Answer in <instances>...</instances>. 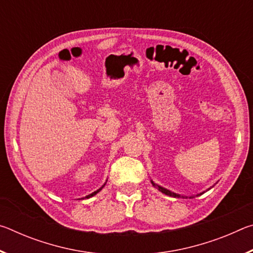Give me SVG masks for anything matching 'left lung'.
Returning <instances> with one entry per match:
<instances>
[{"mask_svg":"<svg viewBox=\"0 0 253 253\" xmlns=\"http://www.w3.org/2000/svg\"><path fill=\"white\" fill-rule=\"evenodd\" d=\"M152 184H153L154 186H157L158 190H160V191L162 192V193H164V194H166V195H169V196H173V198H181V195L174 193V192H170V191H169V190H166V188L162 187V186H160V185H156V184L154 183L153 181H152Z\"/></svg>","mask_w":253,"mask_h":253,"instance_id":"obj_1","label":"left lung"}]
</instances>
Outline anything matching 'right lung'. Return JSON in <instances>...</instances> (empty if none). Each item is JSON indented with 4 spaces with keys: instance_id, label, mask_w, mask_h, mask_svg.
I'll use <instances>...</instances> for the list:
<instances>
[{
    "instance_id": "right-lung-1",
    "label": "right lung",
    "mask_w": 253,
    "mask_h": 253,
    "mask_svg": "<svg viewBox=\"0 0 253 253\" xmlns=\"http://www.w3.org/2000/svg\"><path fill=\"white\" fill-rule=\"evenodd\" d=\"M102 187H104V186H102ZM102 187H100L99 188V190H97V191H95V192H93V193H91V194H89V195H87V196H85V199H89V198H91V196H93V195H96L97 193H98V192H99V191H101V188Z\"/></svg>"
}]
</instances>
